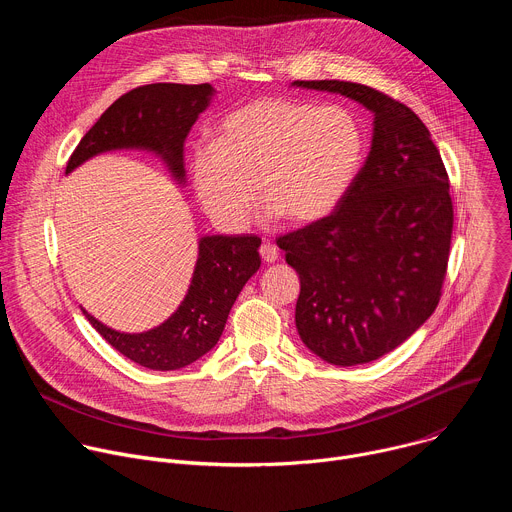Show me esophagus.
I'll use <instances>...</instances> for the list:
<instances>
[{"instance_id":"34e87169","label":"esophagus","mask_w":512,"mask_h":512,"mask_svg":"<svg viewBox=\"0 0 512 512\" xmlns=\"http://www.w3.org/2000/svg\"><path fill=\"white\" fill-rule=\"evenodd\" d=\"M259 253H261V259H263L265 263H275L277 257H279L275 245H271V243H263L261 249H259Z\"/></svg>"}]
</instances>
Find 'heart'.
<instances>
[{
	"label": "heart",
	"mask_w": 512,
	"mask_h": 512,
	"mask_svg": "<svg viewBox=\"0 0 512 512\" xmlns=\"http://www.w3.org/2000/svg\"><path fill=\"white\" fill-rule=\"evenodd\" d=\"M362 158L364 133L352 111L263 97L225 115L214 141L194 145L190 176L202 210L237 233L249 223L257 190L267 218L322 221L350 192Z\"/></svg>",
	"instance_id": "heart-1"
}]
</instances>
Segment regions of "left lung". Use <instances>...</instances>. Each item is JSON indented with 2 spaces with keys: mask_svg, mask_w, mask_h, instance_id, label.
<instances>
[{
  "mask_svg": "<svg viewBox=\"0 0 512 512\" xmlns=\"http://www.w3.org/2000/svg\"><path fill=\"white\" fill-rule=\"evenodd\" d=\"M291 87L344 95L375 115L371 152L340 206L277 239L302 283V342L354 367L395 350L437 308L454 227L450 180L429 129L403 103L346 81Z\"/></svg>",
  "mask_w": 512,
  "mask_h": 512,
  "instance_id": "8db88e82",
  "label": "left lung"
}]
</instances>
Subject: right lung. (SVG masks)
<instances>
[{"label":"right lung","instance_id":"add662e5","mask_svg":"<svg viewBox=\"0 0 512 512\" xmlns=\"http://www.w3.org/2000/svg\"><path fill=\"white\" fill-rule=\"evenodd\" d=\"M214 93L208 83H156L125 93L85 133L66 164V174L105 152L141 150L156 154L170 176L184 184V141ZM259 245L261 239L255 235L200 237L198 259L182 304L166 322L148 332H117L85 308L81 310L115 350L141 367L184 369L221 338L243 285L261 265Z\"/></svg>","mask_w":512,"mask_h":512}]
</instances>
